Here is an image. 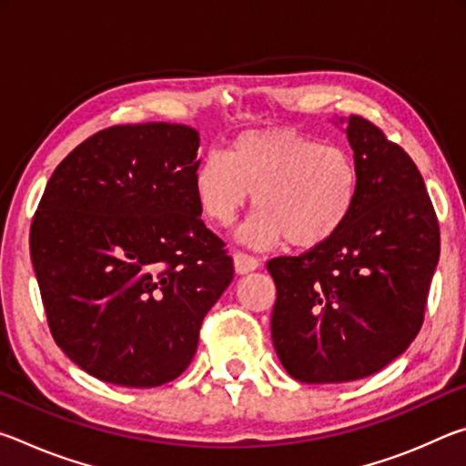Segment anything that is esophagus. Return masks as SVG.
Here are the masks:
<instances>
[{"label": "esophagus", "instance_id": "obj_1", "mask_svg": "<svg viewBox=\"0 0 466 466\" xmlns=\"http://www.w3.org/2000/svg\"><path fill=\"white\" fill-rule=\"evenodd\" d=\"M234 269L238 275L255 271V269H258V258L244 255V252H234Z\"/></svg>", "mask_w": 466, "mask_h": 466}]
</instances>
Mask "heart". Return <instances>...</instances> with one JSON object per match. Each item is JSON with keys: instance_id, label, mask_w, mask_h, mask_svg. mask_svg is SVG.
<instances>
[{"instance_id": "b5f03b06", "label": "heart", "mask_w": 466, "mask_h": 466, "mask_svg": "<svg viewBox=\"0 0 466 466\" xmlns=\"http://www.w3.org/2000/svg\"><path fill=\"white\" fill-rule=\"evenodd\" d=\"M203 216L230 226L252 195L257 211L240 230L252 248L283 238L314 248L341 230L358 203L360 168L341 146H327L289 129L248 131L226 154L205 156L193 172Z\"/></svg>"}]
</instances>
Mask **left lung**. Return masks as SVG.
<instances>
[{
  "instance_id": "left-lung-1",
  "label": "left lung",
  "mask_w": 466,
  "mask_h": 466,
  "mask_svg": "<svg viewBox=\"0 0 466 466\" xmlns=\"http://www.w3.org/2000/svg\"><path fill=\"white\" fill-rule=\"evenodd\" d=\"M343 125L360 193L333 238L267 263L278 288L271 339L286 372L306 384L372 376L420 333L440 258L425 183L403 147L361 116Z\"/></svg>"
}]
</instances>
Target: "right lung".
Wrapping results in <instances>:
<instances>
[{
	"instance_id": "1",
	"label": "right lung",
	"mask_w": 466,
	"mask_h": 466,
	"mask_svg": "<svg viewBox=\"0 0 466 466\" xmlns=\"http://www.w3.org/2000/svg\"><path fill=\"white\" fill-rule=\"evenodd\" d=\"M199 133L116 125L63 160L30 226L53 339L84 372L152 389L185 372L234 278L193 193Z\"/></svg>"
}]
</instances>
